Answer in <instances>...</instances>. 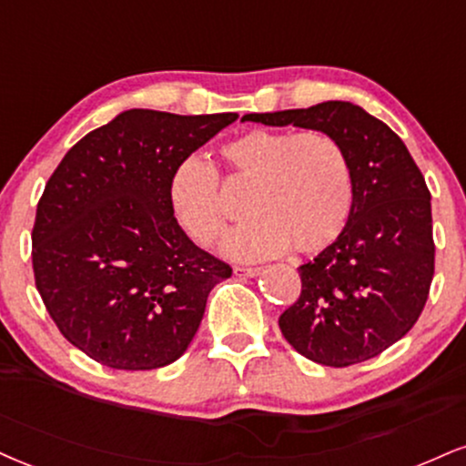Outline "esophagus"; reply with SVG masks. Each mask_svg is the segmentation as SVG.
<instances>
[{
  "label": "esophagus",
  "mask_w": 466,
  "mask_h": 466,
  "mask_svg": "<svg viewBox=\"0 0 466 466\" xmlns=\"http://www.w3.org/2000/svg\"><path fill=\"white\" fill-rule=\"evenodd\" d=\"M262 273V268L258 267H234V276L237 278H258Z\"/></svg>",
  "instance_id": "34e87169"
}]
</instances>
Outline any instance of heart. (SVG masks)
I'll return each instance as SVG.
<instances>
[{
  "mask_svg": "<svg viewBox=\"0 0 466 466\" xmlns=\"http://www.w3.org/2000/svg\"><path fill=\"white\" fill-rule=\"evenodd\" d=\"M228 179L254 182L249 223L229 232L221 251L234 260H262L287 251L317 254L343 232L354 201V173L343 145L329 134L249 130L223 143ZM169 206L199 245L221 237L228 223L218 173L201 156L173 167Z\"/></svg>",
  "mask_w": 466,
  "mask_h": 466,
  "instance_id": "1",
  "label": "heart"
}]
</instances>
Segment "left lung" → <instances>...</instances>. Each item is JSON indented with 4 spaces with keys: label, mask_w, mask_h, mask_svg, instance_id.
Listing matches in <instances>:
<instances>
[{
    "label": "left lung",
    "mask_w": 466,
    "mask_h": 466,
    "mask_svg": "<svg viewBox=\"0 0 466 466\" xmlns=\"http://www.w3.org/2000/svg\"><path fill=\"white\" fill-rule=\"evenodd\" d=\"M243 121L329 134L354 173L343 232L299 267L301 295L279 317L284 339L325 367L382 354L417 323L434 276L430 190L410 151L384 121L351 102L254 112Z\"/></svg>",
    "instance_id": "8db88e82"
}]
</instances>
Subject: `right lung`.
<instances>
[{"instance_id":"obj_1","label":"right lung","mask_w":466,"mask_h":466,"mask_svg":"<svg viewBox=\"0 0 466 466\" xmlns=\"http://www.w3.org/2000/svg\"><path fill=\"white\" fill-rule=\"evenodd\" d=\"M238 119L132 108L66 151L36 208L32 265L58 329L123 371L176 362L215 284L232 276L169 206L173 167Z\"/></svg>"}]
</instances>
